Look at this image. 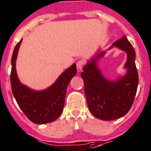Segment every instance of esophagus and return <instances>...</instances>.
<instances>
[{"label":"esophagus","instance_id":"34e87169","mask_svg":"<svg viewBox=\"0 0 151 151\" xmlns=\"http://www.w3.org/2000/svg\"><path fill=\"white\" fill-rule=\"evenodd\" d=\"M84 66V62L83 60H79L77 63V69L78 72H80V71L83 70V67Z\"/></svg>","mask_w":151,"mask_h":151}]
</instances>
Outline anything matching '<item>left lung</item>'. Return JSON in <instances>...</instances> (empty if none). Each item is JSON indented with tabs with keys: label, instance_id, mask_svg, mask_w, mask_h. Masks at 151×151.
Segmentation results:
<instances>
[{
	"label": "left lung",
	"instance_id": "8db88e82",
	"mask_svg": "<svg viewBox=\"0 0 151 151\" xmlns=\"http://www.w3.org/2000/svg\"><path fill=\"white\" fill-rule=\"evenodd\" d=\"M112 47H118L127 55L124 76L109 81L103 75L98 67V61L106 51L100 50L88 60L81 73L88 109L93 116L102 121H112L127 114L133 104L139 83L135 51L126 36L114 42L106 51Z\"/></svg>",
	"mask_w": 151,
	"mask_h": 151
}]
</instances>
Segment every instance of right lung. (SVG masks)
<instances>
[{"instance_id":"right-lung-1","label":"right lung","mask_w":151,"mask_h":151,"mask_svg":"<svg viewBox=\"0 0 151 151\" xmlns=\"http://www.w3.org/2000/svg\"><path fill=\"white\" fill-rule=\"evenodd\" d=\"M22 39L17 44L12 57L11 85L17 103L31 122L45 124L55 121L63 112L66 88L77 74L76 64L65 70L51 86L35 91L23 85L17 77L16 60Z\"/></svg>"}]
</instances>
